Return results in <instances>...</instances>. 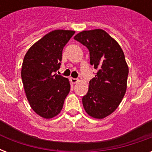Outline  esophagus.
<instances>
[{
  "label": "esophagus",
  "instance_id": "obj_1",
  "mask_svg": "<svg viewBox=\"0 0 152 152\" xmlns=\"http://www.w3.org/2000/svg\"><path fill=\"white\" fill-rule=\"evenodd\" d=\"M70 80H71V82L72 83H77V82H78V81H79L78 79H76V78H71V79H70Z\"/></svg>",
  "mask_w": 152,
  "mask_h": 152
}]
</instances>
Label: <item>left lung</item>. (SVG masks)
Returning <instances> with one entry per match:
<instances>
[{"label": "left lung", "instance_id": "obj_1", "mask_svg": "<svg viewBox=\"0 0 152 152\" xmlns=\"http://www.w3.org/2000/svg\"><path fill=\"white\" fill-rule=\"evenodd\" d=\"M74 39L88 49L90 64L98 70L82 99L83 108L92 118H106L118 108L126 91L129 67L125 54L119 44L102 29L83 31Z\"/></svg>", "mask_w": 152, "mask_h": 152}]
</instances>
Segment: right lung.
I'll use <instances>...</instances> for the list:
<instances>
[{"instance_id": "add662e5", "label": "right lung", "mask_w": 152, "mask_h": 152, "mask_svg": "<svg viewBox=\"0 0 152 152\" xmlns=\"http://www.w3.org/2000/svg\"><path fill=\"white\" fill-rule=\"evenodd\" d=\"M74 34L73 31H53L25 54L21 70L23 84L30 106L42 118L57 116L69 93V80L56 72L61 64L63 48Z\"/></svg>"}]
</instances>
